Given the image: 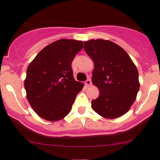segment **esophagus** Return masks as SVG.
Masks as SVG:
<instances>
[{
    "label": "esophagus",
    "instance_id": "esophagus-1",
    "mask_svg": "<svg viewBox=\"0 0 160 160\" xmlns=\"http://www.w3.org/2000/svg\"><path fill=\"white\" fill-rule=\"evenodd\" d=\"M85 84L86 86H90L92 85V81L89 80V79H88V80L85 82Z\"/></svg>",
    "mask_w": 160,
    "mask_h": 160
}]
</instances>
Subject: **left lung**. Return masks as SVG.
Returning a JSON list of instances; mask_svg holds the SVG:
<instances>
[{
  "mask_svg": "<svg viewBox=\"0 0 160 160\" xmlns=\"http://www.w3.org/2000/svg\"><path fill=\"white\" fill-rule=\"evenodd\" d=\"M84 49L94 62L92 81L99 89V96L92 101L93 111L107 119L127 113L140 87L132 60L122 47L108 40L85 41Z\"/></svg>",
  "mask_w": 160,
  "mask_h": 160,
  "instance_id": "left-lung-1",
  "label": "left lung"
}]
</instances>
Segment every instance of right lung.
<instances>
[{"instance_id": "obj_1", "label": "right lung", "mask_w": 160, "mask_h": 160, "mask_svg": "<svg viewBox=\"0 0 160 160\" xmlns=\"http://www.w3.org/2000/svg\"><path fill=\"white\" fill-rule=\"evenodd\" d=\"M83 47L81 40L61 39L44 47L28 65L25 89L29 104L41 118L63 119L83 84L73 76L71 63Z\"/></svg>"}]
</instances>
